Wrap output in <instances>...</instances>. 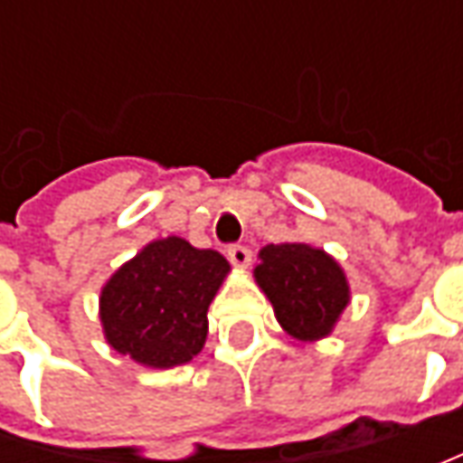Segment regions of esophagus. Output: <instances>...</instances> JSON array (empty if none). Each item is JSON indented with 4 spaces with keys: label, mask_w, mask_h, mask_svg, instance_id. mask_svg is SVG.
<instances>
[{
    "label": "esophagus",
    "mask_w": 463,
    "mask_h": 463,
    "mask_svg": "<svg viewBox=\"0 0 463 463\" xmlns=\"http://www.w3.org/2000/svg\"><path fill=\"white\" fill-rule=\"evenodd\" d=\"M226 258H229L232 265H237V268H247L252 262V252L244 244H229L226 247Z\"/></svg>",
    "instance_id": "34e87169"
}]
</instances>
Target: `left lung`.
Returning <instances> with one entry per match:
<instances>
[{
    "mask_svg": "<svg viewBox=\"0 0 463 463\" xmlns=\"http://www.w3.org/2000/svg\"><path fill=\"white\" fill-rule=\"evenodd\" d=\"M260 260L255 278L283 329L298 340L329 335L350 298L340 265L309 244H268Z\"/></svg>",
    "mask_w": 463,
    "mask_h": 463,
    "instance_id": "8db88e82",
    "label": "left lung"
}]
</instances>
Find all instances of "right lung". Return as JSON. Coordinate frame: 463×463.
Returning <instances> with one entry per match:
<instances>
[{"label":"right lung","instance_id":"1","mask_svg":"<svg viewBox=\"0 0 463 463\" xmlns=\"http://www.w3.org/2000/svg\"><path fill=\"white\" fill-rule=\"evenodd\" d=\"M229 273L213 250H195L180 237L146 244L108 280L99 319L118 353L152 368L187 364L201 353L208 304Z\"/></svg>","mask_w":463,"mask_h":463}]
</instances>
